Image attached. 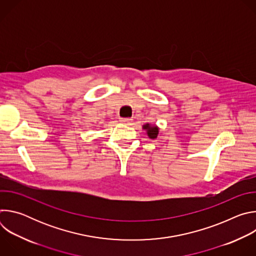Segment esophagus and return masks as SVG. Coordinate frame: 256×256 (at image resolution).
<instances>
[{
  "label": "esophagus",
  "mask_w": 256,
  "mask_h": 256,
  "mask_svg": "<svg viewBox=\"0 0 256 256\" xmlns=\"http://www.w3.org/2000/svg\"><path fill=\"white\" fill-rule=\"evenodd\" d=\"M120 120L122 124H130L132 122V120H130V118H122Z\"/></svg>",
  "instance_id": "esophagus-1"
}]
</instances>
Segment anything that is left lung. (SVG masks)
I'll return each mask as SVG.
<instances>
[{
    "label": "left lung",
    "instance_id": "left-lung-1",
    "mask_svg": "<svg viewBox=\"0 0 256 256\" xmlns=\"http://www.w3.org/2000/svg\"><path fill=\"white\" fill-rule=\"evenodd\" d=\"M142 128L147 130V134L150 138H156L159 134V128L157 126H150L149 124L142 126Z\"/></svg>",
    "mask_w": 256,
    "mask_h": 256
}]
</instances>
